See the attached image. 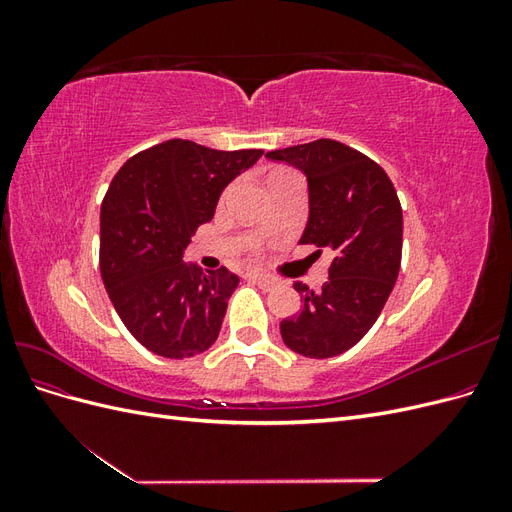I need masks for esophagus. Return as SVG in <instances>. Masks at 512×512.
I'll return each instance as SVG.
<instances>
[{
    "mask_svg": "<svg viewBox=\"0 0 512 512\" xmlns=\"http://www.w3.org/2000/svg\"><path fill=\"white\" fill-rule=\"evenodd\" d=\"M247 280L250 282H254L256 286H260L262 290H273L275 288V280H271V277H267V275H262V273H250L247 275Z\"/></svg>",
    "mask_w": 512,
    "mask_h": 512,
    "instance_id": "obj_1",
    "label": "esophagus"
}]
</instances>
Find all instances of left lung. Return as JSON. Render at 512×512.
<instances>
[{
    "instance_id": "1",
    "label": "left lung",
    "mask_w": 512,
    "mask_h": 512,
    "mask_svg": "<svg viewBox=\"0 0 512 512\" xmlns=\"http://www.w3.org/2000/svg\"><path fill=\"white\" fill-rule=\"evenodd\" d=\"M267 158L307 177L309 220L299 243L314 245L316 256L333 252L320 292L294 282L301 309L280 322L282 339L309 359H329L361 342L397 282L404 237L399 198L380 164L333 138L275 149Z\"/></svg>"
}]
</instances>
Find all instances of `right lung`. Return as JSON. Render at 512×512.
Returning <instances> with one entry per match:
<instances>
[{
    "label": "right lung",
    "instance_id": "1",
    "mask_svg": "<svg viewBox=\"0 0 512 512\" xmlns=\"http://www.w3.org/2000/svg\"><path fill=\"white\" fill-rule=\"evenodd\" d=\"M262 149L220 151L170 138L119 168L100 211V273L138 344L166 359L213 346L239 277L181 260L200 224L213 218L226 185Z\"/></svg>",
    "mask_w": 512,
    "mask_h": 512
}]
</instances>
